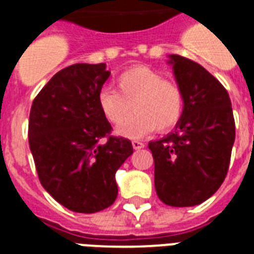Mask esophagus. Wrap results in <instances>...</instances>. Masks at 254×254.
<instances>
[{"instance_id":"34e87169","label":"esophagus","mask_w":254,"mask_h":254,"mask_svg":"<svg viewBox=\"0 0 254 254\" xmlns=\"http://www.w3.org/2000/svg\"><path fill=\"white\" fill-rule=\"evenodd\" d=\"M132 145L134 149H141L145 147V144L141 143V141H138V140H133L132 141Z\"/></svg>"}]
</instances>
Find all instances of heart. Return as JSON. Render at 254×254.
<instances>
[{
  "label": "heart",
  "instance_id": "heart-1",
  "mask_svg": "<svg viewBox=\"0 0 254 254\" xmlns=\"http://www.w3.org/2000/svg\"><path fill=\"white\" fill-rule=\"evenodd\" d=\"M117 91L102 88L98 105L105 118L120 125L131 111L136 113L117 127V134L127 138L145 136L152 129L169 130L181 120L184 113V92L181 87L163 77L152 67L133 66L116 78Z\"/></svg>",
  "mask_w": 254,
  "mask_h": 254
}]
</instances>
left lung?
Masks as SVG:
<instances>
[{
	"label": "left lung",
	"mask_w": 254,
	"mask_h": 254,
	"mask_svg": "<svg viewBox=\"0 0 254 254\" xmlns=\"http://www.w3.org/2000/svg\"><path fill=\"white\" fill-rule=\"evenodd\" d=\"M184 113L174 132L151 141L155 189L171 207H193L212 196L227 176L235 122L227 91L207 69L171 54Z\"/></svg>",
	"instance_id": "left-lung-1"
}]
</instances>
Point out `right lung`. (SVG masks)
<instances>
[{
	"mask_svg": "<svg viewBox=\"0 0 254 254\" xmlns=\"http://www.w3.org/2000/svg\"><path fill=\"white\" fill-rule=\"evenodd\" d=\"M109 76L106 64L70 65L50 78L31 106L28 143L39 181L73 212L110 207L118 194L117 170L133 154L130 140L110 136L98 105Z\"/></svg>",
	"mask_w": 254,
	"mask_h": 254,
	"instance_id": "obj_1",
	"label": "right lung"
}]
</instances>
